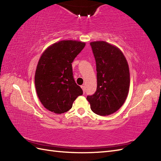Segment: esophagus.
Instances as JSON below:
<instances>
[{
	"label": "esophagus",
	"instance_id": "esophagus-1",
	"mask_svg": "<svg viewBox=\"0 0 161 161\" xmlns=\"http://www.w3.org/2000/svg\"><path fill=\"white\" fill-rule=\"evenodd\" d=\"M81 88H82L84 93H85V90H86V88H85V86H81Z\"/></svg>",
	"mask_w": 161,
	"mask_h": 161
}]
</instances>
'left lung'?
I'll list each match as a JSON object with an SVG mask.
<instances>
[{
	"label": "left lung",
	"instance_id": "8db88e82",
	"mask_svg": "<svg viewBox=\"0 0 161 161\" xmlns=\"http://www.w3.org/2000/svg\"><path fill=\"white\" fill-rule=\"evenodd\" d=\"M96 62L97 90L88 95L95 114L107 115L120 108L128 95L130 75L128 63L117 47L105 42L90 43Z\"/></svg>",
	"mask_w": 161,
	"mask_h": 161
}]
</instances>
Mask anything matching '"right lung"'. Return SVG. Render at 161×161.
I'll list each match as a JSON object with an SVG mask.
<instances>
[{"label": "right lung", "mask_w": 161, "mask_h": 161, "mask_svg": "<svg viewBox=\"0 0 161 161\" xmlns=\"http://www.w3.org/2000/svg\"><path fill=\"white\" fill-rule=\"evenodd\" d=\"M85 45L78 41H61L49 46L41 56L35 82L40 102L47 110L64 114L83 94L75 81L72 63Z\"/></svg>", "instance_id": "obj_1"}]
</instances>
